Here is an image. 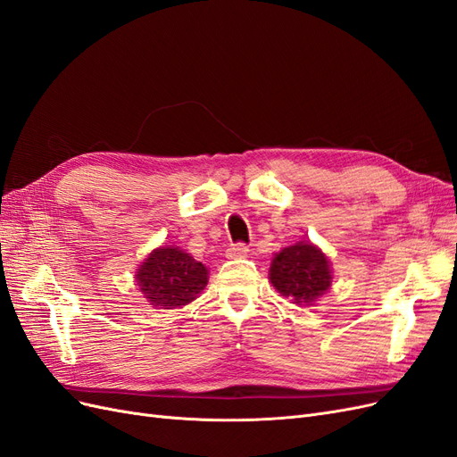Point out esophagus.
Returning a JSON list of instances; mask_svg holds the SVG:
<instances>
[{
  "label": "esophagus",
  "instance_id": "obj_1",
  "mask_svg": "<svg viewBox=\"0 0 457 457\" xmlns=\"http://www.w3.org/2000/svg\"><path fill=\"white\" fill-rule=\"evenodd\" d=\"M247 252H250V247H247L245 244L238 242V244H230L228 250H227V257L230 259H238V257H245Z\"/></svg>",
  "mask_w": 457,
  "mask_h": 457
}]
</instances>
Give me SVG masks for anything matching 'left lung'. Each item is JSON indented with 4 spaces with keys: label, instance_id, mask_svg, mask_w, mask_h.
<instances>
[{
    "label": "left lung",
    "instance_id": "obj_1",
    "mask_svg": "<svg viewBox=\"0 0 457 457\" xmlns=\"http://www.w3.org/2000/svg\"><path fill=\"white\" fill-rule=\"evenodd\" d=\"M270 282L286 297L311 305L331 284L326 255L309 242H299L272 259Z\"/></svg>",
    "mask_w": 457,
    "mask_h": 457
}]
</instances>
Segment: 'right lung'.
Segmentation results:
<instances>
[{
    "mask_svg": "<svg viewBox=\"0 0 457 457\" xmlns=\"http://www.w3.org/2000/svg\"><path fill=\"white\" fill-rule=\"evenodd\" d=\"M137 282L150 305L175 309L202 292L207 284V269L179 247H160L143 262Z\"/></svg>",
    "mask_w": 457,
    "mask_h": 457,
    "instance_id": "obj_1",
    "label": "right lung"
}]
</instances>
